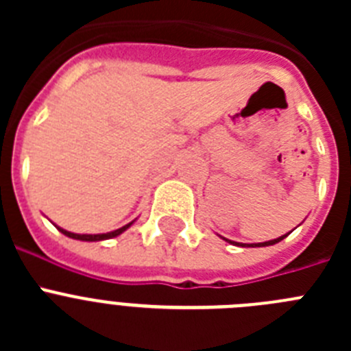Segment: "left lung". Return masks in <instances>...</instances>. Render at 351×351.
Masks as SVG:
<instances>
[{"label":"left lung","mask_w":351,"mask_h":351,"mask_svg":"<svg viewBox=\"0 0 351 351\" xmlns=\"http://www.w3.org/2000/svg\"><path fill=\"white\" fill-rule=\"evenodd\" d=\"M288 234H290V232H288ZM287 235H281V237L272 239V241H267V243H258V244H241V243H234V241H228V239H225V241H228V243H232V244H237V246H243V247H263V246H272V244L280 243V241H283Z\"/></svg>","instance_id":"left-lung-1"}]
</instances>
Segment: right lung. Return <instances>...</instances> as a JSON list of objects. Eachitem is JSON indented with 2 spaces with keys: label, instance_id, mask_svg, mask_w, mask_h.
<instances>
[{
  "label": "right lung",
  "instance_id": "obj_1",
  "mask_svg": "<svg viewBox=\"0 0 351 351\" xmlns=\"http://www.w3.org/2000/svg\"><path fill=\"white\" fill-rule=\"evenodd\" d=\"M132 223H128V225H125V226H121V228H117V230H114V232H107V234H95V235H93V234H73V232L63 230V228H60V226H58V228H60L61 234H64L66 237L77 239V241H89V243H93V241H105V239L117 237V235L123 234L126 228H130V226H132Z\"/></svg>",
  "mask_w": 351,
  "mask_h": 351
}]
</instances>
